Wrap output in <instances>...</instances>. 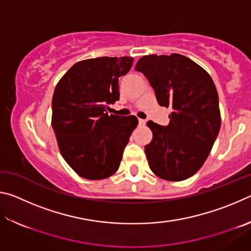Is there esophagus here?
Instances as JSON below:
<instances>
[{"instance_id": "1", "label": "esophagus", "mask_w": 251, "mask_h": 251, "mask_svg": "<svg viewBox=\"0 0 251 251\" xmlns=\"http://www.w3.org/2000/svg\"><path fill=\"white\" fill-rule=\"evenodd\" d=\"M138 123H139V125H141V126H144V125L146 124V121L145 120H142V118H139Z\"/></svg>"}]
</instances>
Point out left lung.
<instances>
[{"instance_id":"left-lung-1","label":"left lung","mask_w":251,"mask_h":251,"mask_svg":"<svg viewBox=\"0 0 251 251\" xmlns=\"http://www.w3.org/2000/svg\"><path fill=\"white\" fill-rule=\"evenodd\" d=\"M135 70L146 76L160 106H171L169 124L147 122L152 131L145 154L151 172L180 181L205 163L217 138L220 118L218 93L210 75L180 54L146 55Z\"/></svg>"}]
</instances>
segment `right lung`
I'll return each mask as SVG.
<instances>
[{
    "label": "right lung",
    "mask_w": 251,
    "mask_h": 251,
    "mask_svg": "<svg viewBox=\"0 0 251 251\" xmlns=\"http://www.w3.org/2000/svg\"><path fill=\"white\" fill-rule=\"evenodd\" d=\"M133 57H97L77 62L55 87L52 127L59 151L73 171L86 179L112 176L138 124L137 117L107 113L120 100L118 78Z\"/></svg>",
    "instance_id": "obj_1"
}]
</instances>
